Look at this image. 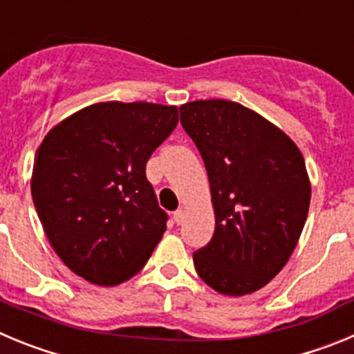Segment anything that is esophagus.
Masks as SVG:
<instances>
[{
	"label": "esophagus",
	"mask_w": 354,
	"mask_h": 354,
	"mask_svg": "<svg viewBox=\"0 0 354 354\" xmlns=\"http://www.w3.org/2000/svg\"><path fill=\"white\" fill-rule=\"evenodd\" d=\"M184 218H186V211H184V209H179V211L174 212V220L177 221V223H183Z\"/></svg>",
	"instance_id": "34e87169"
}]
</instances>
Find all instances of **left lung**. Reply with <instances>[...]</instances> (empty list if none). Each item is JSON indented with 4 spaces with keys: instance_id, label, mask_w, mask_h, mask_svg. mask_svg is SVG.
<instances>
[{
    "instance_id": "8db88e82",
    "label": "left lung",
    "mask_w": 354,
    "mask_h": 354,
    "mask_svg": "<svg viewBox=\"0 0 354 354\" xmlns=\"http://www.w3.org/2000/svg\"><path fill=\"white\" fill-rule=\"evenodd\" d=\"M180 124L207 170L214 236L193 253L198 277L227 296L255 292L292 255L310 205V180L296 143L239 102L180 106Z\"/></svg>"
}]
</instances>
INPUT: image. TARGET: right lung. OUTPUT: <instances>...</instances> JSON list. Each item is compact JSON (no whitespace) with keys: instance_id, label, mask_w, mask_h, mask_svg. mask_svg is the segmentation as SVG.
Listing matches in <instances>:
<instances>
[{"instance_id":"1","label":"right lung","mask_w":354,"mask_h":354,"mask_svg":"<svg viewBox=\"0 0 354 354\" xmlns=\"http://www.w3.org/2000/svg\"><path fill=\"white\" fill-rule=\"evenodd\" d=\"M179 122L177 106L97 102L40 143L31 196L53 250L95 286L142 270L167 230L145 167Z\"/></svg>"}]
</instances>
